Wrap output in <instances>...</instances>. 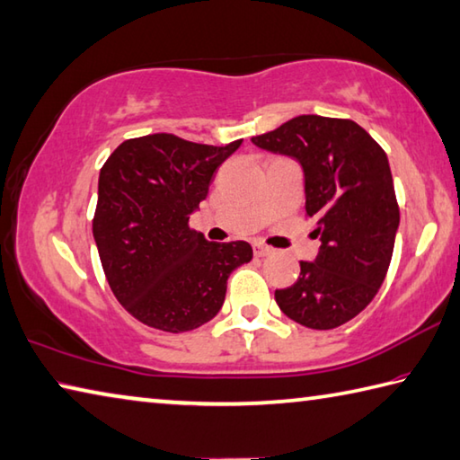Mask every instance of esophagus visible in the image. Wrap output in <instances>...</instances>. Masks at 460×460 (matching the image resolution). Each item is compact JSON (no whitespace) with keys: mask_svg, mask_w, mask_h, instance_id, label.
Returning a JSON list of instances; mask_svg holds the SVG:
<instances>
[{"mask_svg":"<svg viewBox=\"0 0 460 460\" xmlns=\"http://www.w3.org/2000/svg\"><path fill=\"white\" fill-rule=\"evenodd\" d=\"M253 253H255L257 257H265V255L271 253V247H267V245H263V243H255V245H253Z\"/></svg>","mask_w":460,"mask_h":460,"instance_id":"1","label":"esophagus"}]
</instances>
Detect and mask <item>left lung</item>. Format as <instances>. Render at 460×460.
<instances>
[{
    "instance_id": "8db88e82",
    "label": "left lung",
    "mask_w": 460,
    "mask_h": 460,
    "mask_svg": "<svg viewBox=\"0 0 460 460\" xmlns=\"http://www.w3.org/2000/svg\"><path fill=\"white\" fill-rule=\"evenodd\" d=\"M252 140L302 163L305 217L322 241L294 286L275 289L279 310L312 330L354 320L378 294L394 252L400 208L386 153L354 120L317 114Z\"/></svg>"
}]
</instances>
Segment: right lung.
<instances>
[{"mask_svg":"<svg viewBox=\"0 0 460 460\" xmlns=\"http://www.w3.org/2000/svg\"><path fill=\"white\" fill-rule=\"evenodd\" d=\"M243 140L190 143L169 132L128 138L100 169L92 233L112 294L148 328L181 333L219 314L247 241L213 243L189 227L215 171Z\"/></svg>","mask_w":460,"mask_h":460,"instance_id":"add662e5","label":"right lung"}]
</instances>
